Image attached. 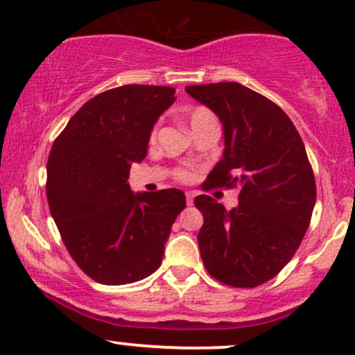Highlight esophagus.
<instances>
[{
    "mask_svg": "<svg viewBox=\"0 0 355 355\" xmlns=\"http://www.w3.org/2000/svg\"><path fill=\"white\" fill-rule=\"evenodd\" d=\"M185 197H187V203H189V205H191V203H193V198H195L193 191H187Z\"/></svg>",
    "mask_w": 355,
    "mask_h": 355,
    "instance_id": "34e87169",
    "label": "esophagus"
}]
</instances>
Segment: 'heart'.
<instances>
[{"instance_id": "b5f03b06", "label": "heart", "mask_w": 355, "mask_h": 355, "mask_svg": "<svg viewBox=\"0 0 355 355\" xmlns=\"http://www.w3.org/2000/svg\"><path fill=\"white\" fill-rule=\"evenodd\" d=\"M214 121H217V118H215L214 113L205 107H195L189 112V125L191 132H195V130L202 128V126L209 123H214ZM155 137H157V130H153L152 135H150V140L153 141ZM178 178H180V180H185V178H189V172L182 170V172H178Z\"/></svg>"}]
</instances>
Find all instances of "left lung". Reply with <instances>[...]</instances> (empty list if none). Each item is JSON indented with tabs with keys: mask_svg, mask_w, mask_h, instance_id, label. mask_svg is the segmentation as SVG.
Listing matches in <instances>:
<instances>
[{
	"mask_svg": "<svg viewBox=\"0 0 355 355\" xmlns=\"http://www.w3.org/2000/svg\"><path fill=\"white\" fill-rule=\"evenodd\" d=\"M185 92L223 126L225 148L209 183L240 185L232 210L209 195L195 197L203 215L197 237L203 266L232 287H257L287 266L311 223L315 180L304 141L282 108L243 85H191Z\"/></svg>",
	"mask_w": 355,
	"mask_h": 355,
	"instance_id": "8db88e82",
	"label": "left lung"
}]
</instances>
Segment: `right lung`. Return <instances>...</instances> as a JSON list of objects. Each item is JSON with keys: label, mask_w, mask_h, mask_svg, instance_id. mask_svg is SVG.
Returning <instances> with one entry per match:
<instances>
[{"label": "right lung", "mask_w": 355, "mask_h": 355, "mask_svg": "<svg viewBox=\"0 0 355 355\" xmlns=\"http://www.w3.org/2000/svg\"><path fill=\"white\" fill-rule=\"evenodd\" d=\"M175 88L125 85L81 107L51 146L46 197L64 247L95 282L125 285L162 266L177 215L178 189L133 193L128 177L146 157Z\"/></svg>", "instance_id": "right-lung-1"}]
</instances>
